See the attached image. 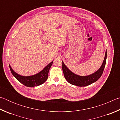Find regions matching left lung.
<instances>
[{
    "label": "left lung",
    "instance_id": "obj_1",
    "mask_svg": "<svg viewBox=\"0 0 120 120\" xmlns=\"http://www.w3.org/2000/svg\"><path fill=\"white\" fill-rule=\"evenodd\" d=\"M106 58L107 51H106L104 61H103V64L99 69L92 74L85 76H79V75L74 74V72H72L67 67L62 61V68L65 78L70 84L76 85L77 86L84 87L92 84L96 82L101 77V75L103 74L105 64H106Z\"/></svg>",
    "mask_w": 120,
    "mask_h": 120
}]
</instances>
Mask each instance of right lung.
Listing matches in <instances>:
<instances>
[{"label": "right lung", "mask_w": 120, "mask_h": 120, "mask_svg": "<svg viewBox=\"0 0 120 120\" xmlns=\"http://www.w3.org/2000/svg\"><path fill=\"white\" fill-rule=\"evenodd\" d=\"M52 64L53 61L48 64L40 72L35 75H32V76H23L19 75L12 69L10 65L9 68L11 74H13V76L15 77L18 81H19L20 82L25 85V86L33 87L36 86H39V85L43 84L44 82H46V80H47L48 78L49 71V70Z\"/></svg>", "instance_id": "1"}]
</instances>
